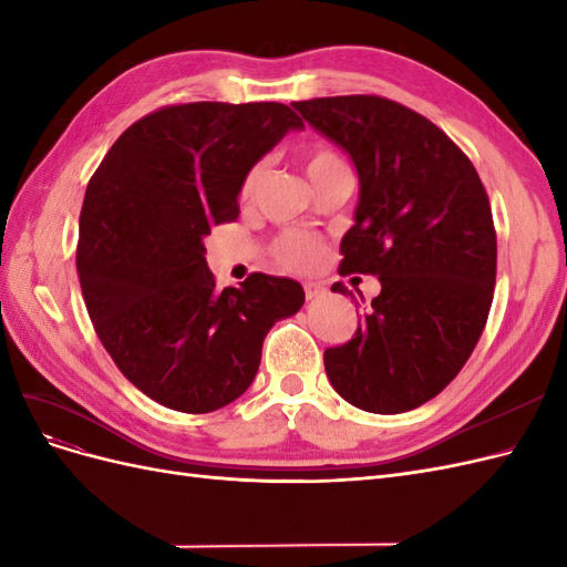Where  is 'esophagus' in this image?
<instances>
[{
  "instance_id": "obj_1",
  "label": "esophagus",
  "mask_w": 567,
  "mask_h": 567,
  "mask_svg": "<svg viewBox=\"0 0 567 567\" xmlns=\"http://www.w3.org/2000/svg\"><path fill=\"white\" fill-rule=\"evenodd\" d=\"M321 296H326V288L321 284H305V298L307 300H317Z\"/></svg>"
}]
</instances>
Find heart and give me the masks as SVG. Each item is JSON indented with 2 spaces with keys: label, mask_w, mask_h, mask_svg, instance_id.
I'll return each instance as SVG.
<instances>
[{
  "label": "heart",
  "mask_w": 567,
  "mask_h": 567,
  "mask_svg": "<svg viewBox=\"0 0 567 567\" xmlns=\"http://www.w3.org/2000/svg\"><path fill=\"white\" fill-rule=\"evenodd\" d=\"M333 165H340V161L333 156V153L326 148H317L305 161L307 177H315ZM262 173H265V167L255 165L246 175L244 186H241V200H250L255 196L257 186H260V182H262ZM321 255H323L321 244L317 241V238L305 236V234H286L279 238L277 246H274V257H277V262L286 269H293V271L312 269L321 260Z\"/></svg>",
  "instance_id": "1"
}]
</instances>
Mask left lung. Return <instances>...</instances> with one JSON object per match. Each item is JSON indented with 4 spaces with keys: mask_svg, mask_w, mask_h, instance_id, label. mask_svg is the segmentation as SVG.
<instances>
[{
    "mask_svg": "<svg viewBox=\"0 0 567 567\" xmlns=\"http://www.w3.org/2000/svg\"><path fill=\"white\" fill-rule=\"evenodd\" d=\"M293 109L357 169L340 271L381 281L354 338L323 352L326 375L352 406L402 414L447 388L483 336L496 279L485 186L447 134L398 101L326 96Z\"/></svg>",
    "mask_w": 567,
    "mask_h": 567,
    "instance_id": "1",
    "label": "left lung"
}]
</instances>
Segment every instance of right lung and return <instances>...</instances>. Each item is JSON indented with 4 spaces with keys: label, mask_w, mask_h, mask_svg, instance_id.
<instances>
[{
    "label": "right lung",
    "mask_w": 567,
    "mask_h": 567,
    "mask_svg": "<svg viewBox=\"0 0 567 567\" xmlns=\"http://www.w3.org/2000/svg\"><path fill=\"white\" fill-rule=\"evenodd\" d=\"M302 120L284 104L167 106L136 120L94 173L78 274L99 340L158 404L208 414L250 388L262 342L305 290L250 274L215 288L205 236L238 217L246 175Z\"/></svg>",
    "instance_id": "1"
}]
</instances>
